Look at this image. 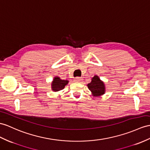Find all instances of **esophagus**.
Returning <instances> with one entry per match:
<instances>
[{
  "instance_id": "34e87169",
  "label": "esophagus",
  "mask_w": 150,
  "mask_h": 150,
  "mask_svg": "<svg viewBox=\"0 0 150 150\" xmlns=\"http://www.w3.org/2000/svg\"><path fill=\"white\" fill-rule=\"evenodd\" d=\"M82 78H81V77H76L75 79H74V80H75V81H76V82H80L81 81H82Z\"/></svg>"
}]
</instances>
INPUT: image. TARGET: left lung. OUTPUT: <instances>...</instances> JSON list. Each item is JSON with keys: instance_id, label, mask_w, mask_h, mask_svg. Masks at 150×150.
Masks as SVG:
<instances>
[{"instance_id": "obj_1", "label": "left lung", "mask_w": 150, "mask_h": 150, "mask_svg": "<svg viewBox=\"0 0 150 150\" xmlns=\"http://www.w3.org/2000/svg\"><path fill=\"white\" fill-rule=\"evenodd\" d=\"M88 87L92 92L93 96H101L105 92V86L103 81H100L97 76H95L92 78V81L88 84Z\"/></svg>"}]
</instances>
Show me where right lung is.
Wrapping results in <instances>:
<instances>
[{"instance_id": "right-lung-1", "label": "right lung", "mask_w": 150, "mask_h": 150, "mask_svg": "<svg viewBox=\"0 0 150 150\" xmlns=\"http://www.w3.org/2000/svg\"><path fill=\"white\" fill-rule=\"evenodd\" d=\"M67 83V80H62L58 77L54 78L52 82V90L54 91V92H57V91L62 90L64 88L65 86Z\"/></svg>"}]
</instances>
